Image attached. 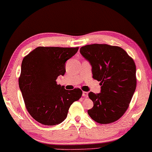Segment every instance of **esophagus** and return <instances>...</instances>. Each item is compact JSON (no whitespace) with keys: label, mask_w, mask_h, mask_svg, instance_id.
<instances>
[{"label":"esophagus","mask_w":152,"mask_h":152,"mask_svg":"<svg viewBox=\"0 0 152 152\" xmlns=\"http://www.w3.org/2000/svg\"><path fill=\"white\" fill-rule=\"evenodd\" d=\"M88 96V93L87 92H83V96L85 97V98H87Z\"/></svg>","instance_id":"obj_1"}]
</instances>
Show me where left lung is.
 <instances>
[{
	"instance_id": "left-lung-1",
	"label": "left lung",
	"mask_w": 152,
	"mask_h": 152,
	"mask_svg": "<svg viewBox=\"0 0 152 152\" xmlns=\"http://www.w3.org/2000/svg\"><path fill=\"white\" fill-rule=\"evenodd\" d=\"M80 52L91 63L92 77L102 86L100 93H88L94 103L88 115L100 124L116 121L128 109L137 86L134 60L122 48L106 44L82 46Z\"/></svg>"
}]
</instances>
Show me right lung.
<instances>
[{
    "mask_svg": "<svg viewBox=\"0 0 152 152\" xmlns=\"http://www.w3.org/2000/svg\"><path fill=\"white\" fill-rule=\"evenodd\" d=\"M78 50L39 46L23 59L19 86L27 111L37 122L58 125L66 118L71 105L81 97L80 88L68 91L56 82L66 72V61Z\"/></svg>",
    "mask_w": 152,
    "mask_h": 152,
    "instance_id": "1",
    "label": "right lung"
}]
</instances>
